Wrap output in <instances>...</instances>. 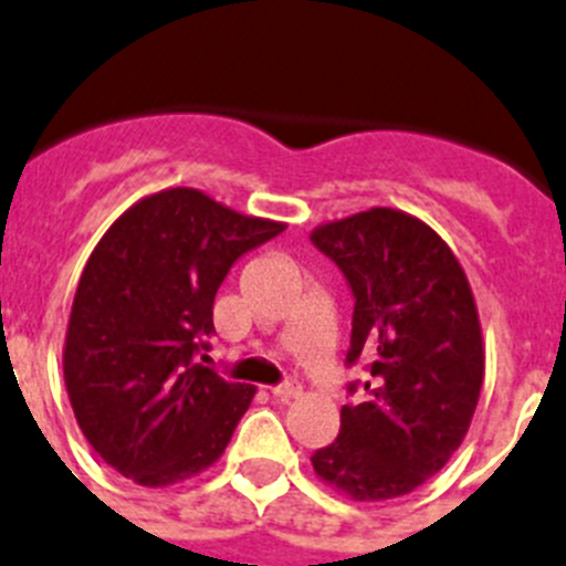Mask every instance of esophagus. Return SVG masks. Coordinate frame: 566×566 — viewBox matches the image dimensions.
<instances>
[{"mask_svg":"<svg viewBox=\"0 0 566 566\" xmlns=\"http://www.w3.org/2000/svg\"><path fill=\"white\" fill-rule=\"evenodd\" d=\"M271 394L276 396L279 402H290V399H298V396H301V382H295V379H290V382L276 385V388H273Z\"/></svg>","mask_w":566,"mask_h":566,"instance_id":"obj_1","label":"esophagus"}]
</instances>
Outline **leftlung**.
Wrapping results in <instances>:
<instances>
[{
  "label": "left lung",
  "instance_id": "8db88e82",
  "mask_svg": "<svg viewBox=\"0 0 566 566\" xmlns=\"http://www.w3.org/2000/svg\"><path fill=\"white\" fill-rule=\"evenodd\" d=\"M310 240L355 293L346 360L371 371L366 402L343 405L340 436L313 469L357 503L402 497L447 467L478 408L485 346L472 287L452 248L408 211L374 206Z\"/></svg>",
  "mask_w": 566,
  "mask_h": 566
}]
</instances>
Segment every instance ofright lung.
I'll return each mask as SVG.
<instances>
[{"label":"right lung","instance_id":"1","mask_svg":"<svg viewBox=\"0 0 566 566\" xmlns=\"http://www.w3.org/2000/svg\"><path fill=\"white\" fill-rule=\"evenodd\" d=\"M279 231L170 187L136 200L97 242L72 301L63 382L86 441L123 478L164 489L226 452L256 388L226 382L198 355L229 268Z\"/></svg>","mask_w":566,"mask_h":566}]
</instances>
